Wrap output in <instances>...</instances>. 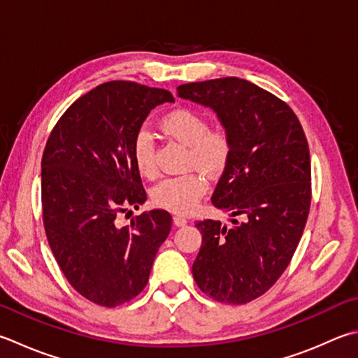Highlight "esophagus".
I'll return each mask as SVG.
<instances>
[{
	"instance_id": "1",
	"label": "esophagus",
	"mask_w": 358,
	"mask_h": 358,
	"mask_svg": "<svg viewBox=\"0 0 358 358\" xmlns=\"http://www.w3.org/2000/svg\"><path fill=\"white\" fill-rule=\"evenodd\" d=\"M187 221H188V220H187V217H184V215H174V217H173L174 226H178V227L185 226Z\"/></svg>"
}]
</instances>
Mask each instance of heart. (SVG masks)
<instances>
[{
  "label": "heart",
  "instance_id": "obj_1",
  "mask_svg": "<svg viewBox=\"0 0 358 358\" xmlns=\"http://www.w3.org/2000/svg\"><path fill=\"white\" fill-rule=\"evenodd\" d=\"M160 129L168 137L187 146V166L199 168L207 176H218L231 164L235 143L232 132L224 124L210 126L202 113L192 109H176L160 121ZM132 159L141 176H156V146L151 134L140 129L132 141ZM207 188L201 173H187L160 180L152 190L154 204L174 213H187L198 206Z\"/></svg>",
  "mask_w": 358,
  "mask_h": 358
}]
</instances>
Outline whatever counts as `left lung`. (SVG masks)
I'll list each match as a JSON object with an SVG mask.
<instances>
[{"instance_id":"obj_1","label":"left lung","mask_w":358,"mask_h":358,"mask_svg":"<svg viewBox=\"0 0 358 358\" xmlns=\"http://www.w3.org/2000/svg\"><path fill=\"white\" fill-rule=\"evenodd\" d=\"M178 95L212 107L235 143L212 204L241 220L196 222L194 282L215 301L248 304L278 282L304 232L312 202L307 137L285 101L246 79L182 84Z\"/></svg>"}]
</instances>
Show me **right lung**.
Instances as JSON below:
<instances>
[{
    "label": "right lung",
    "mask_w": 358,
    "mask_h": 358,
    "mask_svg": "<svg viewBox=\"0 0 358 358\" xmlns=\"http://www.w3.org/2000/svg\"><path fill=\"white\" fill-rule=\"evenodd\" d=\"M174 98L132 80H109L64 112L42 157V217L59 268L76 292L101 307L132 301L171 231V215L150 210L127 226V207L146 199L132 141L150 112ZM129 213V212H127Z\"/></svg>",
    "instance_id": "1"
}]
</instances>
